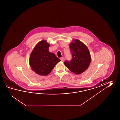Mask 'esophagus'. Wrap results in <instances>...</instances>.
Segmentation results:
<instances>
[{"label":"esophagus","instance_id":"1","mask_svg":"<svg viewBox=\"0 0 120 120\" xmlns=\"http://www.w3.org/2000/svg\"><path fill=\"white\" fill-rule=\"evenodd\" d=\"M60 60H61V61H62V62H64V60H65V58L63 57L60 58Z\"/></svg>","mask_w":120,"mask_h":120}]
</instances>
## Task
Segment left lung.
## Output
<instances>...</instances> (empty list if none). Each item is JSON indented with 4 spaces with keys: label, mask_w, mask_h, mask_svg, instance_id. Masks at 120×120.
Here are the masks:
<instances>
[{
    "label": "left lung",
    "mask_w": 120,
    "mask_h": 120,
    "mask_svg": "<svg viewBox=\"0 0 120 120\" xmlns=\"http://www.w3.org/2000/svg\"><path fill=\"white\" fill-rule=\"evenodd\" d=\"M72 54L70 61H66L64 64L69 70L78 75L86 70L91 61V57L87 46L78 39H75L69 44Z\"/></svg>",
    "instance_id": "1"
}]
</instances>
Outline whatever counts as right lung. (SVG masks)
I'll return each mask as SVG.
<instances>
[{"label":"right lung","mask_w":120,"mask_h":120,"mask_svg":"<svg viewBox=\"0 0 120 120\" xmlns=\"http://www.w3.org/2000/svg\"><path fill=\"white\" fill-rule=\"evenodd\" d=\"M50 44L43 40L36 45L29 59L30 65L33 71L42 76L49 75L60 60L49 51Z\"/></svg>","instance_id":"obj_1"}]
</instances>
